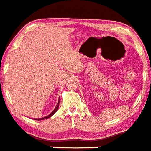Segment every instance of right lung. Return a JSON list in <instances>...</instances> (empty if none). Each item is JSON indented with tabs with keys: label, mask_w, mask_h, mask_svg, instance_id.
I'll list each match as a JSON object with an SVG mask.
<instances>
[{
	"label": "right lung",
	"mask_w": 151,
	"mask_h": 151,
	"mask_svg": "<svg viewBox=\"0 0 151 151\" xmlns=\"http://www.w3.org/2000/svg\"><path fill=\"white\" fill-rule=\"evenodd\" d=\"M60 99H59V100H58V102H57V106H56V108H54V110H53V112L52 113H50V114L49 115V116H46V117H43V118H41V119H35V120H37V121H41V120H43V119H49V118H50V117H52V116H53V115L54 114V113H56V112H57V110H58V108H59V105H60Z\"/></svg>",
	"instance_id": "1"
}]
</instances>
